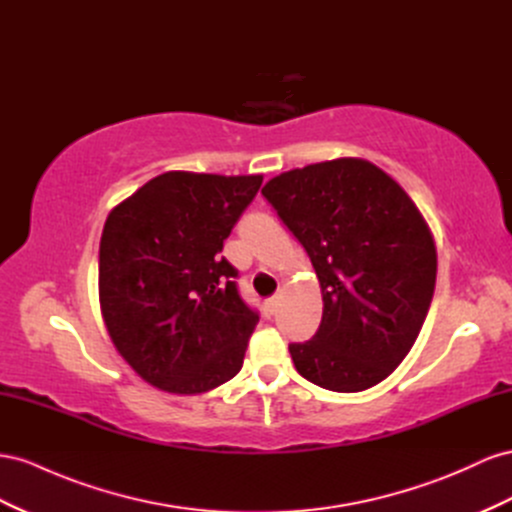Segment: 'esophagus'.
Segmentation results:
<instances>
[{
	"mask_svg": "<svg viewBox=\"0 0 512 512\" xmlns=\"http://www.w3.org/2000/svg\"><path fill=\"white\" fill-rule=\"evenodd\" d=\"M278 306H280V297H271L265 301V310L269 316H273L275 312H278Z\"/></svg>",
	"mask_w": 512,
	"mask_h": 512,
	"instance_id": "1",
	"label": "esophagus"
}]
</instances>
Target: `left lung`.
Returning a JSON list of instances; mask_svg holds the SVG:
<instances>
[{
	"label": "left lung",
	"mask_w": 512,
	"mask_h": 512,
	"mask_svg": "<svg viewBox=\"0 0 512 512\" xmlns=\"http://www.w3.org/2000/svg\"><path fill=\"white\" fill-rule=\"evenodd\" d=\"M262 196L321 282L319 329L288 344L297 372L331 392L381 383L411 351L435 290V241L418 206L377 165L351 157L284 172Z\"/></svg>",
	"instance_id": "8db88e82"
}]
</instances>
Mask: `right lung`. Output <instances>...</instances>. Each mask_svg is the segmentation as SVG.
Returning <instances> with one entry per match:
<instances>
[{"label": "right lung", "mask_w": 512, "mask_h": 512, "mask_svg": "<svg viewBox=\"0 0 512 512\" xmlns=\"http://www.w3.org/2000/svg\"><path fill=\"white\" fill-rule=\"evenodd\" d=\"M260 185V174L165 172L107 215L99 247L107 334L163 392H209L243 366L258 312L219 252Z\"/></svg>", "instance_id": "right-lung-1"}]
</instances>
